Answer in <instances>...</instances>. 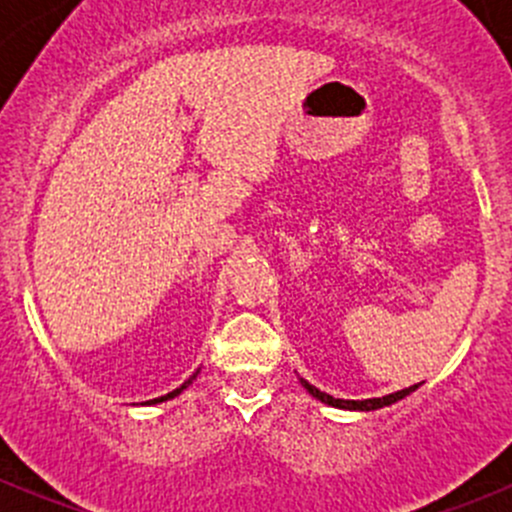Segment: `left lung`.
I'll list each match as a JSON object with an SVG mask.
<instances>
[{
    "instance_id": "1",
    "label": "left lung",
    "mask_w": 512,
    "mask_h": 512,
    "mask_svg": "<svg viewBox=\"0 0 512 512\" xmlns=\"http://www.w3.org/2000/svg\"><path fill=\"white\" fill-rule=\"evenodd\" d=\"M302 384H304V389H307L309 394L314 396V399H319V401H322V404L337 406V409H352V411H374V409H384V406H391V404H396V401H401V399H404V396H409L411 391L418 389V386H409V389H401V391H396V394L381 396V399H366V401H344V399H334V396H329V394H324V391L314 389V386L309 384V381H304V379H302Z\"/></svg>"
}]
</instances>
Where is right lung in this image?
<instances>
[{
	"mask_svg": "<svg viewBox=\"0 0 512 512\" xmlns=\"http://www.w3.org/2000/svg\"><path fill=\"white\" fill-rule=\"evenodd\" d=\"M195 376H198V371H195V374H193V376H190V379H188V381H185V384H183V386H180V389H175V391H170V394H165V396H160V399H153V401H146V404H160V401H168V399H173V396H178V394H180V391H183V389H185V386H188V384H193V379H195Z\"/></svg>",
	"mask_w": 512,
	"mask_h": 512,
	"instance_id": "right-lung-1",
	"label": "right lung"
}]
</instances>
